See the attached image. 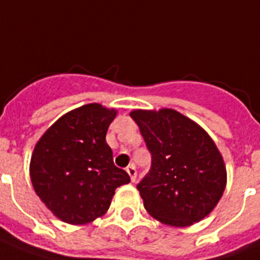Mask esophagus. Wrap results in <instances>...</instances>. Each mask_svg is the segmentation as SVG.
<instances>
[{"label": "esophagus", "mask_w": 260, "mask_h": 260, "mask_svg": "<svg viewBox=\"0 0 260 260\" xmlns=\"http://www.w3.org/2000/svg\"><path fill=\"white\" fill-rule=\"evenodd\" d=\"M126 172H128V175L131 176V180L132 181L136 180L137 171H136V167H135V164H131V166L126 167Z\"/></svg>", "instance_id": "34e87169"}]
</instances>
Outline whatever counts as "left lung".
<instances>
[{"label":"left lung","mask_w":260,"mask_h":260,"mask_svg":"<svg viewBox=\"0 0 260 260\" xmlns=\"http://www.w3.org/2000/svg\"><path fill=\"white\" fill-rule=\"evenodd\" d=\"M151 152L148 174L137 184L145 210L164 224L185 227L214 210L225 188V167L206 131L174 109L134 111Z\"/></svg>","instance_id":"1"}]
</instances>
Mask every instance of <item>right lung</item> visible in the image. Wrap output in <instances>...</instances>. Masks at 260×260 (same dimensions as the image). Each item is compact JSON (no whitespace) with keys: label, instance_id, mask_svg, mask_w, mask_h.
Wrapping results in <instances>:
<instances>
[{"label":"right lung","instance_id":"obj_1","mask_svg":"<svg viewBox=\"0 0 260 260\" xmlns=\"http://www.w3.org/2000/svg\"><path fill=\"white\" fill-rule=\"evenodd\" d=\"M116 111L88 104L57 120L36 144L30 179L57 218L84 224L104 215L129 175L113 163L107 131Z\"/></svg>","mask_w":260,"mask_h":260}]
</instances>
